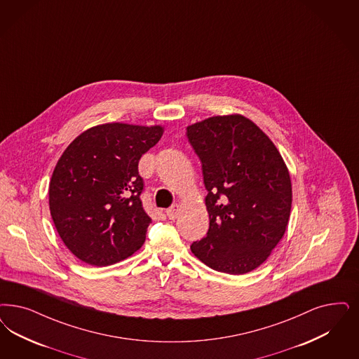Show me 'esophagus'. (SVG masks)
Returning <instances> with one entry per match:
<instances>
[{"label": "esophagus", "mask_w": 359, "mask_h": 359, "mask_svg": "<svg viewBox=\"0 0 359 359\" xmlns=\"http://www.w3.org/2000/svg\"><path fill=\"white\" fill-rule=\"evenodd\" d=\"M165 213H167L170 220H175L180 215V205L179 204H173L172 207H170L168 210H165Z\"/></svg>", "instance_id": "34e87169"}]
</instances>
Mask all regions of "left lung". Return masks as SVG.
Returning a JSON list of instances; mask_svg holds the SVG:
<instances>
[{
  "label": "left lung",
  "instance_id": "left-lung-1",
  "mask_svg": "<svg viewBox=\"0 0 359 359\" xmlns=\"http://www.w3.org/2000/svg\"><path fill=\"white\" fill-rule=\"evenodd\" d=\"M201 161L210 229L191 245L217 272L259 268L284 237L292 182L278 149L257 124L240 114L210 116L187 127Z\"/></svg>",
  "mask_w": 359,
  "mask_h": 359
}]
</instances>
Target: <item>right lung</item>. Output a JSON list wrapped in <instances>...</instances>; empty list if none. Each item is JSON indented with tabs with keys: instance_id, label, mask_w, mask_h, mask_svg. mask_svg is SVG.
Here are the masks:
<instances>
[{
	"instance_id": "right-lung-1",
	"label": "right lung",
	"mask_w": 359,
	"mask_h": 359,
	"mask_svg": "<svg viewBox=\"0 0 359 359\" xmlns=\"http://www.w3.org/2000/svg\"><path fill=\"white\" fill-rule=\"evenodd\" d=\"M163 133L161 126L99 124L63 151L50 180V215L76 259L107 266L144 244L151 217L137 164Z\"/></svg>"
}]
</instances>
